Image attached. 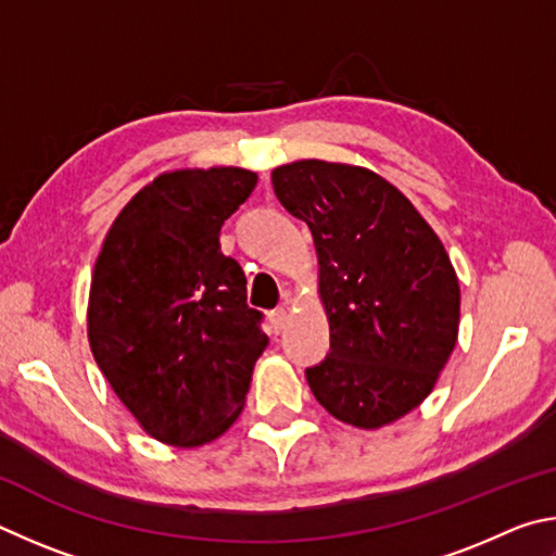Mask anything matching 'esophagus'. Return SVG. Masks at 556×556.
<instances>
[{
  "label": "esophagus",
  "mask_w": 556,
  "mask_h": 556,
  "mask_svg": "<svg viewBox=\"0 0 556 556\" xmlns=\"http://www.w3.org/2000/svg\"><path fill=\"white\" fill-rule=\"evenodd\" d=\"M268 319H270V327H273V332L276 334H280L286 329V325H288V309L280 305V307H276V309H270L268 313Z\"/></svg>",
  "instance_id": "34e87169"
}]
</instances>
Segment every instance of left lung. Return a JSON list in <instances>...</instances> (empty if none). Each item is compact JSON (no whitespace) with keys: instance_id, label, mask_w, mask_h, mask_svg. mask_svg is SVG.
<instances>
[{"instance_id":"obj_1","label":"left lung","mask_w":556,"mask_h":556,"mask_svg":"<svg viewBox=\"0 0 556 556\" xmlns=\"http://www.w3.org/2000/svg\"><path fill=\"white\" fill-rule=\"evenodd\" d=\"M280 204L313 231L329 354L305 368L337 420L376 430L437 383L459 334V280L410 200L358 165L298 161L270 173Z\"/></svg>"}]
</instances>
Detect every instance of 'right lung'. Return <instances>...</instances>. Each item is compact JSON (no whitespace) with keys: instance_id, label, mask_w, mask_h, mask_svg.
Segmentation results:
<instances>
[{"instance_id":"obj_1","label":"right lung","mask_w":556,"mask_h":556,"mask_svg":"<svg viewBox=\"0 0 556 556\" xmlns=\"http://www.w3.org/2000/svg\"><path fill=\"white\" fill-rule=\"evenodd\" d=\"M256 182L243 168L159 175L119 212L94 263V362L159 442L198 446L227 430L268 346L247 276L219 249L222 224Z\"/></svg>"}]
</instances>
